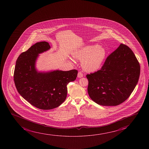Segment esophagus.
Returning a JSON list of instances; mask_svg holds the SVG:
<instances>
[{"label":"esophagus","mask_w":149,"mask_h":149,"mask_svg":"<svg viewBox=\"0 0 149 149\" xmlns=\"http://www.w3.org/2000/svg\"><path fill=\"white\" fill-rule=\"evenodd\" d=\"M77 77L78 78H82L83 77V74L81 72H79L78 73Z\"/></svg>","instance_id":"obj_1"}]
</instances>
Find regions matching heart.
<instances>
[{
  "label": "heart",
  "instance_id": "1",
  "mask_svg": "<svg viewBox=\"0 0 149 149\" xmlns=\"http://www.w3.org/2000/svg\"><path fill=\"white\" fill-rule=\"evenodd\" d=\"M106 51L98 45H88L79 49L73 53L76 59L81 60L83 69L88 72L99 70L106 56Z\"/></svg>",
  "mask_w": 149,
  "mask_h": 149
}]
</instances>
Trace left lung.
Wrapping results in <instances>:
<instances>
[{
    "instance_id": "1",
    "label": "left lung",
    "mask_w": 149,
    "mask_h": 149,
    "mask_svg": "<svg viewBox=\"0 0 149 149\" xmlns=\"http://www.w3.org/2000/svg\"><path fill=\"white\" fill-rule=\"evenodd\" d=\"M140 71L139 63L131 49L120 44L107 57L101 69L86 75L88 95L101 105H118L132 93Z\"/></svg>"
}]
</instances>
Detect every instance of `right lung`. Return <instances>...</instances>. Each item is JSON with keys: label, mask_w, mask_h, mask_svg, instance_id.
Returning a JSON list of instances; mask_svg holds the SVG:
<instances>
[{"label": "right lung", "mask_w": 149, "mask_h": 149, "mask_svg": "<svg viewBox=\"0 0 149 149\" xmlns=\"http://www.w3.org/2000/svg\"><path fill=\"white\" fill-rule=\"evenodd\" d=\"M47 42L36 43L17 59L14 79L19 94L37 108L49 110L63 103L67 96V85L77 77L78 71H38L36 65L39 54L48 51Z\"/></svg>", "instance_id": "add662e5"}]
</instances>
